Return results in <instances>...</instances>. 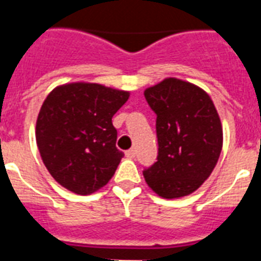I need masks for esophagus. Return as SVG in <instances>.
Here are the masks:
<instances>
[{"label":"esophagus","instance_id":"obj_1","mask_svg":"<svg viewBox=\"0 0 261 261\" xmlns=\"http://www.w3.org/2000/svg\"><path fill=\"white\" fill-rule=\"evenodd\" d=\"M135 154H137V151H135V149H130V150H127L126 151V157L127 159H135Z\"/></svg>","mask_w":261,"mask_h":261}]
</instances>
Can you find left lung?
I'll list each match as a JSON object with an SVG mask.
<instances>
[{
  "label": "left lung",
  "instance_id": "obj_1",
  "mask_svg": "<svg viewBox=\"0 0 261 261\" xmlns=\"http://www.w3.org/2000/svg\"><path fill=\"white\" fill-rule=\"evenodd\" d=\"M157 114V163L143 172L147 186L164 199H178L198 190L218 163L222 123L206 90L168 77L145 89Z\"/></svg>",
  "mask_w": 261,
  "mask_h": 261
}]
</instances>
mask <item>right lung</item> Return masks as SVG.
Here are the masks:
<instances>
[{
	"label": "right lung",
	"instance_id": "right-lung-1",
	"mask_svg": "<svg viewBox=\"0 0 261 261\" xmlns=\"http://www.w3.org/2000/svg\"><path fill=\"white\" fill-rule=\"evenodd\" d=\"M130 92L67 83L51 90L36 120V145L55 181L77 195L108 184L124 154L116 149L114 116Z\"/></svg>",
	"mask_w": 261,
	"mask_h": 261
}]
</instances>
